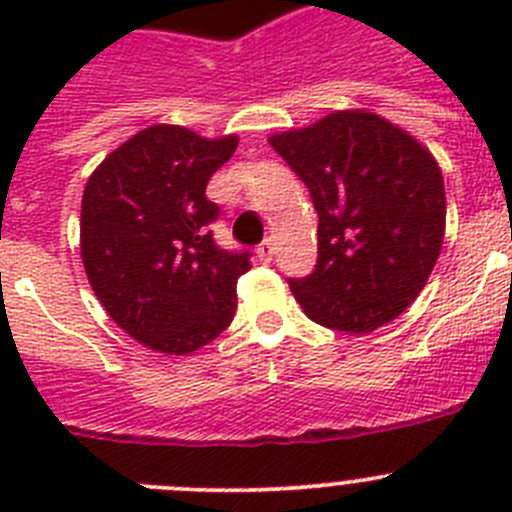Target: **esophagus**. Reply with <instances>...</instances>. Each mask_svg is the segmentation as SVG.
I'll return each mask as SVG.
<instances>
[{
	"label": "esophagus",
	"instance_id": "1",
	"mask_svg": "<svg viewBox=\"0 0 512 512\" xmlns=\"http://www.w3.org/2000/svg\"><path fill=\"white\" fill-rule=\"evenodd\" d=\"M256 256H259L264 264H269V261L274 259V241H271V238H266V241L256 248Z\"/></svg>",
	"mask_w": 512,
	"mask_h": 512
}]
</instances>
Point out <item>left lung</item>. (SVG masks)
<instances>
[{"label": "left lung", "mask_w": 512, "mask_h": 512, "mask_svg": "<svg viewBox=\"0 0 512 512\" xmlns=\"http://www.w3.org/2000/svg\"><path fill=\"white\" fill-rule=\"evenodd\" d=\"M318 210V264L289 289L310 320L372 333L420 295L446 230L436 158L408 130L366 110L330 112L269 138Z\"/></svg>", "instance_id": "left-lung-1"}]
</instances>
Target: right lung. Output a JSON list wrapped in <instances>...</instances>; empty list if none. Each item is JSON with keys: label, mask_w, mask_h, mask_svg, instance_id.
Returning <instances> with one entry per match:
<instances>
[{"label": "right lung", "mask_w": 512, "mask_h": 512, "mask_svg": "<svg viewBox=\"0 0 512 512\" xmlns=\"http://www.w3.org/2000/svg\"><path fill=\"white\" fill-rule=\"evenodd\" d=\"M235 148V135L151 125L104 158L84 187L89 284L110 318L158 354H192L233 320L251 253L215 246L207 225L220 207L205 189Z\"/></svg>", "instance_id": "obj_1"}]
</instances>
